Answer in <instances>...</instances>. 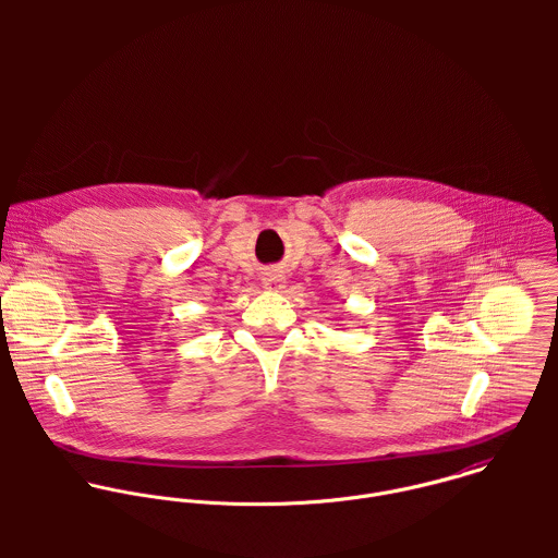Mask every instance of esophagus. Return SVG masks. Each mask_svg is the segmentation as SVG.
Instances as JSON below:
<instances>
[{"label":"esophagus","mask_w":558,"mask_h":558,"mask_svg":"<svg viewBox=\"0 0 558 558\" xmlns=\"http://www.w3.org/2000/svg\"><path fill=\"white\" fill-rule=\"evenodd\" d=\"M283 286H286V277L279 270H268L262 277V288L268 292H279Z\"/></svg>","instance_id":"obj_1"}]
</instances>
